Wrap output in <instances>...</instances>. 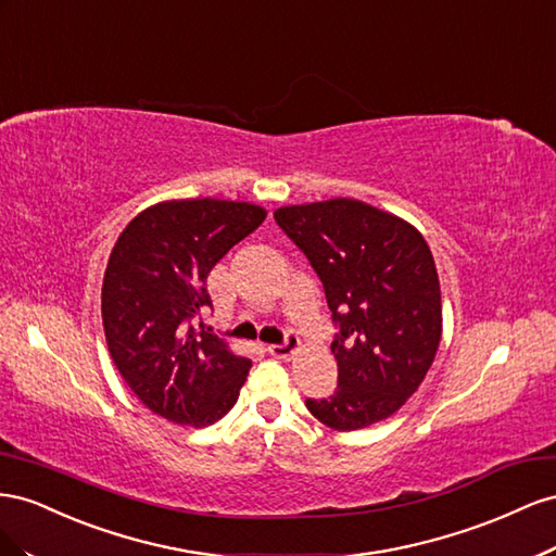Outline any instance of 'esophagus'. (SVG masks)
<instances>
[{
  "label": "esophagus",
  "mask_w": 556,
  "mask_h": 556,
  "mask_svg": "<svg viewBox=\"0 0 556 556\" xmlns=\"http://www.w3.org/2000/svg\"><path fill=\"white\" fill-rule=\"evenodd\" d=\"M300 346V340L298 338H293V336H289L287 338V342H281V344H269L267 346V352L273 354V356H277V358H291L293 354H295V349Z\"/></svg>",
  "instance_id": "esophagus-1"
}]
</instances>
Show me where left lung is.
<instances>
[{
	"mask_svg": "<svg viewBox=\"0 0 556 556\" xmlns=\"http://www.w3.org/2000/svg\"><path fill=\"white\" fill-rule=\"evenodd\" d=\"M275 220L309 258L340 326L338 389L307 409L332 431L389 419L424 382L442 336L431 249L401 216L352 198L279 207Z\"/></svg>",
	"mask_w": 556,
	"mask_h": 556,
	"instance_id": "1",
	"label": "left lung"
}]
</instances>
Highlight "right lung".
<instances>
[{"mask_svg":"<svg viewBox=\"0 0 556 556\" xmlns=\"http://www.w3.org/2000/svg\"><path fill=\"white\" fill-rule=\"evenodd\" d=\"M267 212L251 202L167 200L137 214L111 249L102 281L109 354L157 417L210 426L237 403L251 361L193 319L212 307L207 277Z\"/></svg>","mask_w":556,"mask_h":556,"instance_id":"right-lung-1","label":"right lung"}]
</instances>
